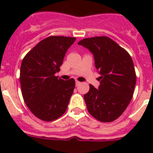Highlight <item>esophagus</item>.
<instances>
[{"label": "esophagus", "mask_w": 153, "mask_h": 153, "mask_svg": "<svg viewBox=\"0 0 153 153\" xmlns=\"http://www.w3.org/2000/svg\"><path fill=\"white\" fill-rule=\"evenodd\" d=\"M80 82H79V81H77V80H76V86H79V84H80Z\"/></svg>", "instance_id": "34e87169"}]
</instances>
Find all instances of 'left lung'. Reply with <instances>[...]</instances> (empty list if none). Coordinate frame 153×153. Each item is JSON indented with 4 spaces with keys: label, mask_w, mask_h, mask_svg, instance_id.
<instances>
[{
    "label": "left lung",
    "mask_w": 153,
    "mask_h": 153,
    "mask_svg": "<svg viewBox=\"0 0 153 153\" xmlns=\"http://www.w3.org/2000/svg\"><path fill=\"white\" fill-rule=\"evenodd\" d=\"M93 53L100 76L98 89L90 85L84 95L89 113L101 122L120 117L132 100L136 76L130 55L107 36H95L78 42Z\"/></svg>",
    "instance_id": "left-lung-1"
}]
</instances>
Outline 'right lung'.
I'll return each instance as SVG.
<instances>
[{"label":"right lung","instance_id":"add662e5","mask_svg":"<svg viewBox=\"0 0 153 153\" xmlns=\"http://www.w3.org/2000/svg\"><path fill=\"white\" fill-rule=\"evenodd\" d=\"M75 37L52 36L36 44L23 59L20 82L24 100L31 113L44 121H53L67 110L75 80H63L59 72Z\"/></svg>","mask_w":153,"mask_h":153}]
</instances>
